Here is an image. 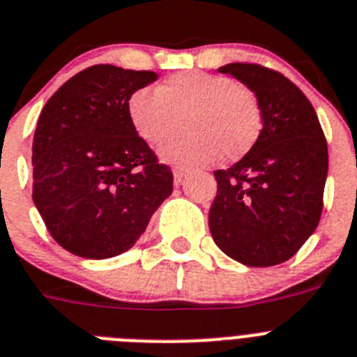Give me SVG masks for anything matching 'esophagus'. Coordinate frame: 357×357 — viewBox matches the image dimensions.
<instances>
[{
  "mask_svg": "<svg viewBox=\"0 0 357 357\" xmlns=\"http://www.w3.org/2000/svg\"><path fill=\"white\" fill-rule=\"evenodd\" d=\"M172 172H174V183H176V185H179V183L185 179V176L188 174V169H187V167L178 165V167H174V170H172Z\"/></svg>",
  "mask_w": 357,
  "mask_h": 357,
  "instance_id": "1",
  "label": "esophagus"
}]
</instances>
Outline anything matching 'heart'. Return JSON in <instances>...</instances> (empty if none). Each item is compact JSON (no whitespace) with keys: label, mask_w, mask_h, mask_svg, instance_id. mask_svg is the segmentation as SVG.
<instances>
[{"label":"heart","mask_w":357,"mask_h":357,"mask_svg":"<svg viewBox=\"0 0 357 357\" xmlns=\"http://www.w3.org/2000/svg\"><path fill=\"white\" fill-rule=\"evenodd\" d=\"M132 129L149 145L174 135L187 116V135L161 147L167 161L208 165L221 156H246L262 131V109L255 93L231 77L208 71H183L169 77L158 91L142 88L127 102Z\"/></svg>","instance_id":"heart-1"}]
</instances>
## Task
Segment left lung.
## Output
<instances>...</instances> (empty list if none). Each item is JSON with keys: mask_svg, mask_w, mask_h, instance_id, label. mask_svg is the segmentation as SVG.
Here are the masks:
<instances>
[{"mask_svg": "<svg viewBox=\"0 0 357 357\" xmlns=\"http://www.w3.org/2000/svg\"><path fill=\"white\" fill-rule=\"evenodd\" d=\"M252 89L262 109L255 147L215 170L208 226L215 244L241 264L268 268L289 260L320 222L328 153L309 98L287 77L260 64L219 68Z\"/></svg>", "mask_w": 357, "mask_h": 357, "instance_id": "1", "label": "left lung"}]
</instances>
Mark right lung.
Here are the masks:
<instances>
[{
  "label": "right lung",
  "mask_w": 357,
  "mask_h": 357,
  "mask_svg": "<svg viewBox=\"0 0 357 357\" xmlns=\"http://www.w3.org/2000/svg\"><path fill=\"white\" fill-rule=\"evenodd\" d=\"M154 71L89 66L52 95L32 145V199L59 246L109 259L140 238L172 194V170L136 135L127 102Z\"/></svg>",
  "instance_id": "obj_1"
}]
</instances>
